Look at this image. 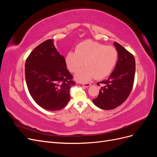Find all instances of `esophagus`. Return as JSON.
<instances>
[{
  "label": "esophagus",
  "instance_id": "obj_1",
  "mask_svg": "<svg viewBox=\"0 0 157 157\" xmlns=\"http://www.w3.org/2000/svg\"><path fill=\"white\" fill-rule=\"evenodd\" d=\"M82 85H83V86H84V87L88 88V87H89L91 84H90V83H82Z\"/></svg>",
  "mask_w": 157,
  "mask_h": 157
}]
</instances>
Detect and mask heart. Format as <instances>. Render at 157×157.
<instances>
[{"instance_id":"1","label":"heart","mask_w":157,"mask_h":157,"mask_svg":"<svg viewBox=\"0 0 157 157\" xmlns=\"http://www.w3.org/2000/svg\"><path fill=\"white\" fill-rule=\"evenodd\" d=\"M118 58V52L113 46L88 40L76 46L75 52L70 51L65 56V63L72 73L77 72L84 65L86 66L75 75V78L86 82L96 77L105 78L111 73Z\"/></svg>"}]
</instances>
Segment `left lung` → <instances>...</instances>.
<instances>
[{"label":"left lung","mask_w":157,"mask_h":157,"mask_svg":"<svg viewBox=\"0 0 157 157\" xmlns=\"http://www.w3.org/2000/svg\"><path fill=\"white\" fill-rule=\"evenodd\" d=\"M118 54V59L113 73L107 79L98 82L103 84L93 103L99 108L111 110L121 105L126 101L132 91L134 82L135 58L124 47L114 42Z\"/></svg>","instance_id":"left-lung-1"}]
</instances>
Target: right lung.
<instances>
[{"label": "right lung", "instance_id": "right-lung-1", "mask_svg": "<svg viewBox=\"0 0 157 157\" xmlns=\"http://www.w3.org/2000/svg\"><path fill=\"white\" fill-rule=\"evenodd\" d=\"M54 40L44 41L26 59L25 76L35 101L48 111L63 109L70 100L69 90L75 84L65 59L55 48Z\"/></svg>", "mask_w": 157, "mask_h": 157}]
</instances>
